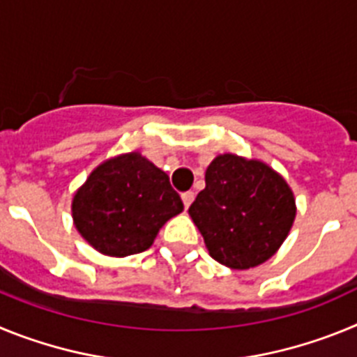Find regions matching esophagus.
<instances>
[{
  "instance_id": "esophagus-1",
  "label": "esophagus",
  "mask_w": 357,
  "mask_h": 357,
  "mask_svg": "<svg viewBox=\"0 0 357 357\" xmlns=\"http://www.w3.org/2000/svg\"><path fill=\"white\" fill-rule=\"evenodd\" d=\"M193 200H195V193H193V191H188V193H182V202H184V207H185V209H188V207L191 206V204H193Z\"/></svg>"
}]
</instances>
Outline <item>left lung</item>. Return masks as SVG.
I'll return each mask as SVG.
<instances>
[{
  "mask_svg": "<svg viewBox=\"0 0 357 357\" xmlns=\"http://www.w3.org/2000/svg\"><path fill=\"white\" fill-rule=\"evenodd\" d=\"M295 195L284 176L257 159L222 153L206 169V189L189 207L209 255L232 270L268 261L295 222Z\"/></svg>",
  "mask_w": 357,
  "mask_h": 357,
  "instance_id": "left-lung-1",
  "label": "left lung"
}]
</instances>
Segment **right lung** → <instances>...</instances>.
<instances>
[{"label":"right lung","instance_id":"add662e5","mask_svg":"<svg viewBox=\"0 0 357 357\" xmlns=\"http://www.w3.org/2000/svg\"><path fill=\"white\" fill-rule=\"evenodd\" d=\"M182 211L169 176L139 151L98 164L71 202L78 234L109 257L148 250L164 223Z\"/></svg>","mask_w":357,"mask_h":357}]
</instances>
